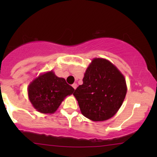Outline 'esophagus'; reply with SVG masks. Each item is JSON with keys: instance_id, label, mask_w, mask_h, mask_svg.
I'll return each mask as SVG.
<instances>
[{"instance_id": "1", "label": "esophagus", "mask_w": 157, "mask_h": 157, "mask_svg": "<svg viewBox=\"0 0 157 157\" xmlns=\"http://www.w3.org/2000/svg\"><path fill=\"white\" fill-rule=\"evenodd\" d=\"M72 86L74 89H76L77 88V84H76V83H74V84H72Z\"/></svg>"}]
</instances>
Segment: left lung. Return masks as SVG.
Returning a JSON list of instances; mask_svg holds the SVG:
<instances>
[{"instance_id":"left-lung-1","label":"left lung","mask_w":157,"mask_h":157,"mask_svg":"<svg viewBox=\"0 0 157 157\" xmlns=\"http://www.w3.org/2000/svg\"><path fill=\"white\" fill-rule=\"evenodd\" d=\"M124 76L108 60L94 59L87 68L83 84L75 90L81 113L94 121H102L116 114L125 98Z\"/></svg>"}]
</instances>
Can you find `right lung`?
<instances>
[{
	"label": "right lung",
	"mask_w": 157,
	"mask_h": 157,
	"mask_svg": "<svg viewBox=\"0 0 157 157\" xmlns=\"http://www.w3.org/2000/svg\"><path fill=\"white\" fill-rule=\"evenodd\" d=\"M74 89L63 78L56 76L52 71L40 74L28 87L29 98L38 112L53 113Z\"/></svg>",
	"instance_id": "1"
}]
</instances>
